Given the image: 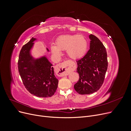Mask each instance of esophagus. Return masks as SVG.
<instances>
[{
    "instance_id": "esophagus-1",
    "label": "esophagus",
    "mask_w": 131,
    "mask_h": 131,
    "mask_svg": "<svg viewBox=\"0 0 131 131\" xmlns=\"http://www.w3.org/2000/svg\"><path fill=\"white\" fill-rule=\"evenodd\" d=\"M59 71V76L64 77L68 75L71 72H73L76 68L74 62L70 61H66L62 63H59L57 66Z\"/></svg>"
}]
</instances>
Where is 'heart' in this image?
I'll return each instance as SVG.
<instances>
[{
  "label": "heart",
  "instance_id": "b5f03b06",
  "mask_svg": "<svg viewBox=\"0 0 131 131\" xmlns=\"http://www.w3.org/2000/svg\"><path fill=\"white\" fill-rule=\"evenodd\" d=\"M88 43L82 35H66L59 37L56 41V46H52L51 51L56 56H60V51H66L68 56L72 59L82 57L86 52Z\"/></svg>",
  "mask_w": 131,
  "mask_h": 131
}]
</instances>
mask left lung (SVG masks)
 <instances>
[{"label":"left lung","instance_id":"1","mask_svg":"<svg viewBox=\"0 0 131 131\" xmlns=\"http://www.w3.org/2000/svg\"><path fill=\"white\" fill-rule=\"evenodd\" d=\"M90 49L84 57L77 61L79 79L74 89L80 94L93 93L103 84L108 69L105 47L97 37L91 34Z\"/></svg>","mask_w":131,"mask_h":131}]
</instances>
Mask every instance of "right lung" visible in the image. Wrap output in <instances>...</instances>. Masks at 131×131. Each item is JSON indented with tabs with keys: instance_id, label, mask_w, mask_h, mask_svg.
<instances>
[{
	"instance_id": "add662e5",
	"label": "right lung",
	"mask_w": 131,
	"mask_h": 131,
	"mask_svg": "<svg viewBox=\"0 0 131 131\" xmlns=\"http://www.w3.org/2000/svg\"><path fill=\"white\" fill-rule=\"evenodd\" d=\"M35 40L32 38L22 47L18 61L19 74L31 94L39 97H51L56 92L58 80L54 76L52 64L45 56L35 59L30 55Z\"/></svg>"
}]
</instances>
